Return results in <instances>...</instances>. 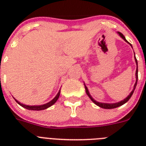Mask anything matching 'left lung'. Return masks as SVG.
I'll return each instance as SVG.
<instances>
[{
	"instance_id": "8db88e82",
	"label": "left lung",
	"mask_w": 146,
	"mask_h": 146,
	"mask_svg": "<svg viewBox=\"0 0 146 146\" xmlns=\"http://www.w3.org/2000/svg\"><path fill=\"white\" fill-rule=\"evenodd\" d=\"M117 33H118V35H119L121 37V38H123V40H124L125 42H127L128 44H129L130 45H131V47H132V46H131V44L129 43V42H127V40L126 39V38H125V36H123V34L121 33H120V32H117ZM135 62H136V65H137V69H136V73H135V76H136V82H135V86H134V88L133 90L131 91V93L129 94V95L127 97L125 98L123 100H121V102H116V103H102V102H99L96 101L95 99H93L92 96H91V94H90V93H89L88 91V89L87 86L85 85V88H86V94H87L88 96H89V98L91 99V101L93 102L95 104H96L97 106L100 107V108H104V109H113V108H118V107H120L121 106V105H123V104H124L125 103L127 102L129 100V99L131 98V96H132V94H133L134 93V91H135V88H136V86H137V79H138V69H137V60L136 59V57H135Z\"/></svg>"
}]
</instances>
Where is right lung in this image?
Wrapping results in <instances>:
<instances>
[{
	"label": "right lung",
	"mask_w": 146,
	"mask_h": 146,
	"mask_svg": "<svg viewBox=\"0 0 146 146\" xmlns=\"http://www.w3.org/2000/svg\"><path fill=\"white\" fill-rule=\"evenodd\" d=\"M60 89L59 90L58 93L57 94V95L55 96V98H54L52 100H51L50 102H49L46 103V104H42V105H26V104H23V103L20 102L19 101H17V99H15V100L17 102V104H19L20 105V106H22L23 108H25V109L27 110H37V111H38V110H45L47 109V108H50V107H51L52 105V104H55L56 102H57L58 99L59 98V96H60Z\"/></svg>",
	"instance_id": "1"
}]
</instances>
